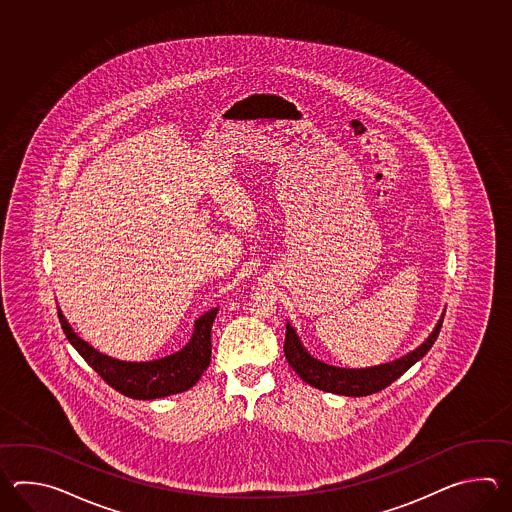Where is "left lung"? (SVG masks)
<instances>
[{"label": "left lung", "instance_id": "obj_1", "mask_svg": "<svg viewBox=\"0 0 512 512\" xmlns=\"http://www.w3.org/2000/svg\"><path fill=\"white\" fill-rule=\"evenodd\" d=\"M443 318L437 322L432 335L426 338L419 348L408 353L406 357L393 360L390 364L373 366V368H362V370H346V368H335L327 366L320 360L313 359L305 351L300 338L296 337L291 324L285 326V344L283 353L289 366L293 368L307 384L315 386L322 392L337 393V395H348V397H364L371 393L381 392L393 381H397L404 371L410 370L417 360L423 359L430 348L434 346L435 340L439 337V331L443 326Z\"/></svg>", "mask_w": 512, "mask_h": 512}]
</instances>
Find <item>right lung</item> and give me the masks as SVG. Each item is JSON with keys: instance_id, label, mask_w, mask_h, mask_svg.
<instances>
[{"instance_id": "1", "label": "right lung", "mask_w": 512, "mask_h": 512, "mask_svg": "<svg viewBox=\"0 0 512 512\" xmlns=\"http://www.w3.org/2000/svg\"><path fill=\"white\" fill-rule=\"evenodd\" d=\"M218 315V307L196 320L194 335L185 348L170 357L152 360V362H124L111 359L98 353L67 324L62 311L58 309V318L67 340L82 355V359L108 382L113 390L139 401L161 399L174 393L186 392L192 388L210 364L212 355V324Z\"/></svg>"}]
</instances>
